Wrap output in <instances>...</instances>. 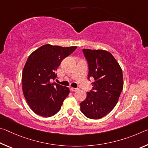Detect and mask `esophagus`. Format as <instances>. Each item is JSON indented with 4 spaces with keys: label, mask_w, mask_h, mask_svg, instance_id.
Listing matches in <instances>:
<instances>
[{
    "label": "esophagus",
    "mask_w": 148,
    "mask_h": 148,
    "mask_svg": "<svg viewBox=\"0 0 148 148\" xmlns=\"http://www.w3.org/2000/svg\"><path fill=\"white\" fill-rule=\"evenodd\" d=\"M71 90L72 91H74V92H76L77 91L79 90L78 88H74V87H71Z\"/></svg>",
    "instance_id": "esophagus-1"
}]
</instances>
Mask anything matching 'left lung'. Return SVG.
I'll use <instances>...</instances> for the list:
<instances>
[{
	"mask_svg": "<svg viewBox=\"0 0 148 148\" xmlns=\"http://www.w3.org/2000/svg\"><path fill=\"white\" fill-rule=\"evenodd\" d=\"M88 64V79L93 77L92 88L80 103L81 112L89 119H97L116 106L123 88L122 70L114 56L102 49H84Z\"/></svg>",
	"mask_w": 148,
	"mask_h": 148,
	"instance_id": "left-lung-1",
	"label": "left lung"
}]
</instances>
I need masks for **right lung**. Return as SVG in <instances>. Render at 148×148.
<instances>
[{
    "mask_svg": "<svg viewBox=\"0 0 148 148\" xmlns=\"http://www.w3.org/2000/svg\"><path fill=\"white\" fill-rule=\"evenodd\" d=\"M76 46L44 45L30 55L22 73V89L27 102L35 114L51 117L58 112L69 94L68 87L56 82V72L62 60Z\"/></svg>",
    "mask_w": 148,
    "mask_h": 148,
    "instance_id": "add662e5",
    "label": "right lung"
}]
</instances>
